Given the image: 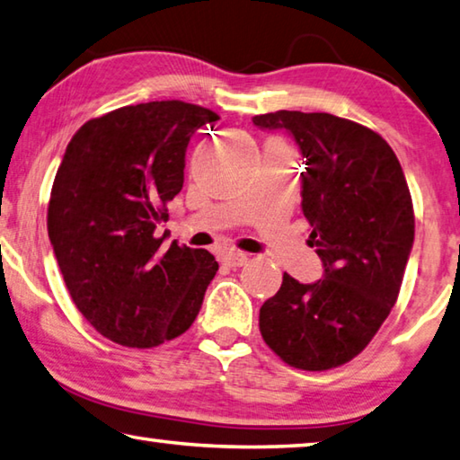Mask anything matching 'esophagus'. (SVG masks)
<instances>
[{
    "instance_id": "34e87169",
    "label": "esophagus",
    "mask_w": 460,
    "mask_h": 460,
    "mask_svg": "<svg viewBox=\"0 0 460 460\" xmlns=\"http://www.w3.org/2000/svg\"><path fill=\"white\" fill-rule=\"evenodd\" d=\"M222 262L226 267H243V264L248 262V254L240 252V251H230L222 254Z\"/></svg>"
}]
</instances>
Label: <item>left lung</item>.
Returning a JSON list of instances; mask_svg holds the SVG:
<instances>
[{
	"label": "left lung",
	"mask_w": 460,
	"mask_h": 460,
	"mask_svg": "<svg viewBox=\"0 0 460 460\" xmlns=\"http://www.w3.org/2000/svg\"><path fill=\"white\" fill-rule=\"evenodd\" d=\"M285 128L305 157L303 214L323 279L287 272L261 307L264 343L296 369L323 372L366 349L398 299L414 244V208L396 153L372 128L329 112L252 117Z\"/></svg>",
	"instance_id": "left-lung-1"
}]
</instances>
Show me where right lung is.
I'll return each mask as SVG.
<instances>
[{"label": "right lung", "instance_id": "right-lung-1", "mask_svg": "<svg viewBox=\"0 0 460 460\" xmlns=\"http://www.w3.org/2000/svg\"><path fill=\"white\" fill-rule=\"evenodd\" d=\"M220 117L183 101L128 104L72 137L48 204V236L72 301L96 332L155 348L196 321L217 262L155 236L183 188L185 149Z\"/></svg>", "mask_w": 460, "mask_h": 460}]
</instances>
